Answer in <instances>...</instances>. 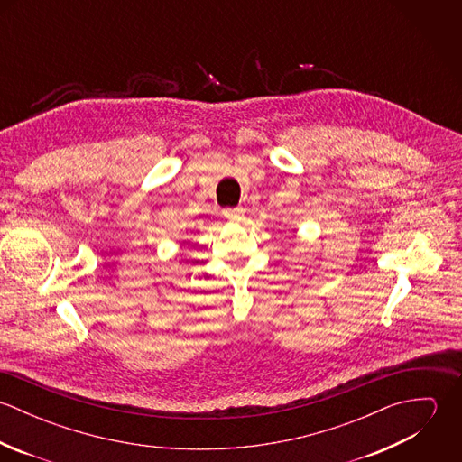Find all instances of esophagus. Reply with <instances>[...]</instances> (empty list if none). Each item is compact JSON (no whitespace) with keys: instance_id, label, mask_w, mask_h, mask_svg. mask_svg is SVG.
Here are the masks:
<instances>
[{"instance_id":"1","label":"esophagus","mask_w":462,"mask_h":462,"mask_svg":"<svg viewBox=\"0 0 462 462\" xmlns=\"http://www.w3.org/2000/svg\"><path fill=\"white\" fill-rule=\"evenodd\" d=\"M224 217L231 222H240L245 217V209L240 208V206L238 208H227V209H224Z\"/></svg>"}]
</instances>
